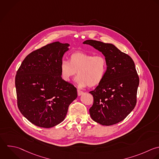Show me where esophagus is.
<instances>
[{
  "instance_id": "obj_1",
  "label": "esophagus",
  "mask_w": 159,
  "mask_h": 159,
  "mask_svg": "<svg viewBox=\"0 0 159 159\" xmlns=\"http://www.w3.org/2000/svg\"><path fill=\"white\" fill-rule=\"evenodd\" d=\"M77 91H78V96H81V95H82V94H83V92L81 91H80V89H78Z\"/></svg>"
}]
</instances>
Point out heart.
<instances>
[{"label":"heart","mask_w":159,"mask_h":159,"mask_svg":"<svg viewBox=\"0 0 159 159\" xmlns=\"http://www.w3.org/2000/svg\"><path fill=\"white\" fill-rule=\"evenodd\" d=\"M60 71L65 81H70L78 72L76 83L80 87H94L99 85L105 76L107 61L102 55L75 52L71 55L70 61L61 62Z\"/></svg>","instance_id":"obj_1"}]
</instances>
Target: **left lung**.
Wrapping results in <instances>:
<instances>
[{
	"label": "left lung",
	"instance_id": "left-lung-1",
	"mask_svg": "<svg viewBox=\"0 0 159 159\" xmlns=\"http://www.w3.org/2000/svg\"><path fill=\"white\" fill-rule=\"evenodd\" d=\"M89 45L102 53L107 71L101 83L92 91L94 102L89 109L95 122L111 125L124 120L134 109L139 78L132 59L112 43L88 40Z\"/></svg>",
	"mask_w": 159,
	"mask_h": 159
}]
</instances>
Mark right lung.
<instances>
[{"instance_id": "right-lung-1", "label": "right lung", "mask_w": 159, "mask_h": 159, "mask_svg": "<svg viewBox=\"0 0 159 159\" xmlns=\"http://www.w3.org/2000/svg\"><path fill=\"white\" fill-rule=\"evenodd\" d=\"M70 44L55 42L26 57L16 76L18 107L34 125L54 127L64 120L77 89L61 78L60 64Z\"/></svg>"}]
</instances>
